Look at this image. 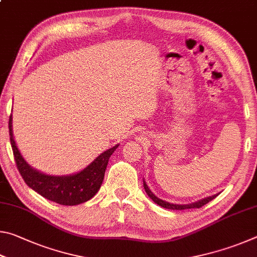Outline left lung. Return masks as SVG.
Returning <instances> with one entry per match:
<instances>
[{
    "mask_svg": "<svg viewBox=\"0 0 257 257\" xmlns=\"http://www.w3.org/2000/svg\"><path fill=\"white\" fill-rule=\"evenodd\" d=\"M143 184H144V189L146 191V194L149 195L152 201L158 204V205H160V206H162L164 208H168V210H186V208H199V207L205 205V204H207L208 202H211L212 199H214L217 196V195H219V194L212 195V196L202 198L197 202L189 203V204H173V203H169L167 201H163V199H161L158 196H155V194L152 193V190L149 188V186L146 185L145 180H143Z\"/></svg>",
    "mask_w": 257,
    "mask_h": 257,
    "instance_id": "8db88e82",
    "label": "left lung"
}]
</instances>
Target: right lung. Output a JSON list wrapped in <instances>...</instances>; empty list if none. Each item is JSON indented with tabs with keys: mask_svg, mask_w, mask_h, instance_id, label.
<instances>
[{
	"mask_svg": "<svg viewBox=\"0 0 257 257\" xmlns=\"http://www.w3.org/2000/svg\"><path fill=\"white\" fill-rule=\"evenodd\" d=\"M9 133L16 164L26 184L43 197L61 205H78L89 201L96 195L101 188L108 159L119 146L116 144L103 152L79 172L67 176H53L34 169L21 155L12 132V114L9 119Z\"/></svg>",
	"mask_w": 257,
	"mask_h": 257,
	"instance_id": "add662e5",
	"label": "right lung"
}]
</instances>
